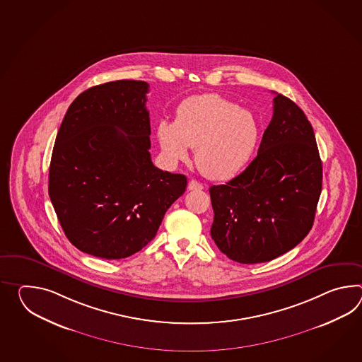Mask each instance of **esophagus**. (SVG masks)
I'll list each match as a JSON object with an SVG mask.
<instances>
[{"instance_id":"1","label":"esophagus","mask_w":362,"mask_h":362,"mask_svg":"<svg viewBox=\"0 0 362 362\" xmlns=\"http://www.w3.org/2000/svg\"><path fill=\"white\" fill-rule=\"evenodd\" d=\"M188 189L189 191H201V189H204V185L199 183L197 180H191L189 183H188Z\"/></svg>"}]
</instances>
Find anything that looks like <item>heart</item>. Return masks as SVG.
<instances>
[{
    "instance_id": "obj_1",
    "label": "heart",
    "mask_w": 362,
    "mask_h": 362,
    "mask_svg": "<svg viewBox=\"0 0 362 362\" xmlns=\"http://www.w3.org/2000/svg\"><path fill=\"white\" fill-rule=\"evenodd\" d=\"M162 152L173 163L188 158L213 180L238 175L256 149L259 126L248 110L216 93L188 97L177 107L174 123L161 122L157 129Z\"/></svg>"
}]
</instances>
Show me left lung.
Instances as JSON below:
<instances>
[{"label": "left lung", "instance_id": "obj_1", "mask_svg": "<svg viewBox=\"0 0 362 362\" xmlns=\"http://www.w3.org/2000/svg\"><path fill=\"white\" fill-rule=\"evenodd\" d=\"M321 191L313 127L298 105L275 93L256 158L226 185L210 187L211 239L236 262L272 261L309 233Z\"/></svg>", "mask_w": 362, "mask_h": 362}]
</instances>
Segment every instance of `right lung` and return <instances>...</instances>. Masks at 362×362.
<instances>
[{"mask_svg":"<svg viewBox=\"0 0 362 362\" xmlns=\"http://www.w3.org/2000/svg\"><path fill=\"white\" fill-rule=\"evenodd\" d=\"M149 84L109 81L69 106L49 168V197L64 235L95 257L119 259L143 250L187 177L151 158Z\"/></svg>","mask_w":362,"mask_h":362,"instance_id":"add662e5","label":"right lung"}]
</instances>
